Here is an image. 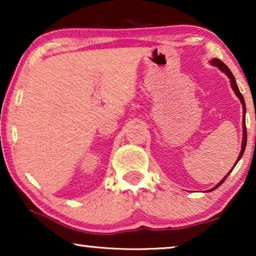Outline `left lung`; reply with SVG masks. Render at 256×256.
I'll list each match as a JSON object with an SVG mask.
<instances>
[{
  "label": "left lung",
  "instance_id": "obj_1",
  "mask_svg": "<svg viewBox=\"0 0 256 256\" xmlns=\"http://www.w3.org/2000/svg\"><path fill=\"white\" fill-rule=\"evenodd\" d=\"M211 64L213 65V66H216V68H218L220 71H222L224 73H225V74L228 76L230 78V86H232V88H233V90H234V93L236 94V96L239 98L240 99V101H241V104H242V110H244V115H242V129H244V132H242V146H241V152H240V155H239V157H238V160L236 162V164H234V166H236V163L239 162L240 160V158L241 157H242V155H244V149H246V143H247V129H246V104H244V96H242V94L240 93V90H239V87H238V85H236V78H234V76L232 74V72H230V70L227 68V66L224 64V62L220 60V59H218V58H213L212 60H211ZM234 166H233V169H234ZM232 169V170H233ZM232 170L230 171L228 174H226L225 177L222 178V180H220L218 184L216 185L214 188H211V190H208V192H211V191H213V190H216V188H219L220 185H222L224 182H225V180L227 178V176H228V174L232 172Z\"/></svg>",
  "mask_w": 256,
  "mask_h": 256
}]
</instances>
